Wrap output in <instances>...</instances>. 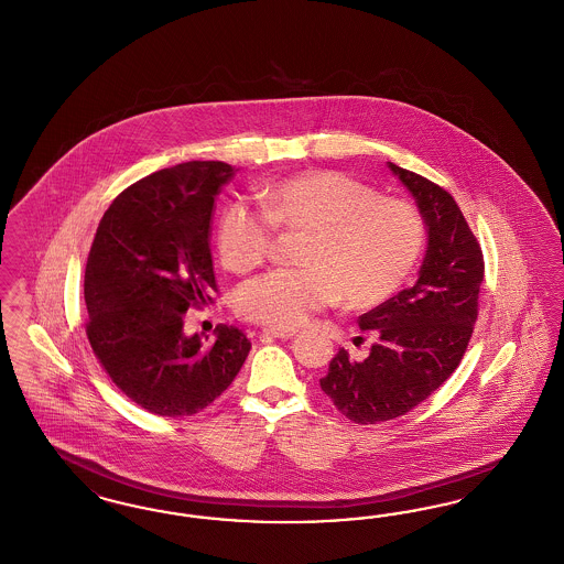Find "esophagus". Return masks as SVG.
I'll use <instances>...</instances> for the list:
<instances>
[{"label": "esophagus", "instance_id": "1", "mask_svg": "<svg viewBox=\"0 0 564 564\" xmlns=\"http://www.w3.org/2000/svg\"><path fill=\"white\" fill-rule=\"evenodd\" d=\"M260 334H262V336H267V338L290 339L295 336V329H274V327H264Z\"/></svg>", "mask_w": 564, "mask_h": 564}]
</instances>
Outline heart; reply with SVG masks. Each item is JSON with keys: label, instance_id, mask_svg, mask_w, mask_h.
<instances>
[{"label": "heart", "instance_id": "b5f03b06", "mask_svg": "<svg viewBox=\"0 0 564 564\" xmlns=\"http://www.w3.org/2000/svg\"><path fill=\"white\" fill-rule=\"evenodd\" d=\"M274 226L306 232L302 269L267 272L237 293L241 316L274 329H295L338 300L352 311L382 304L413 271L426 235L415 205L380 197L341 172H308L267 188L262 207L226 205L218 226L226 267L249 272L264 264Z\"/></svg>", "mask_w": 564, "mask_h": 564}]
</instances>
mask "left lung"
<instances>
[{
	"instance_id": "1",
	"label": "left lung",
	"mask_w": 564,
	"mask_h": 564,
	"mask_svg": "<svg viewBox=\"0 0 564 564\" xmlns=\"http://www.w3.org/2000/svg\"><path fill=\"white\" fill-rule=\"evenodd\" d=\"M388 167L415 197L429 226V249L413 288L359 316L376 341L365 361L339 348L321 390L355 424H380L409 413L449 380L473 338L485 276L482 249L459 205L434 182Z\"/></svg>"
}]
</instances>
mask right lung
<instances>
[{"mask_svg":"<svg viewBox=\"0 0 564 564\" xmlns=\"http://www.w3.org/2000/svg\"><path fill=\"white\" fill-rule=\"evenodd\" d=\"M232 174L223 161L159 170L115 197L91 241L84 295L94 357L130 401L161 417L212 405L251 348L228 325L214 341L182 332L186 311L218 293L212 216Z\"/></svg>","mask_w":564,"mask_h":564,"instance_id":"right-lung-1","label":"right lung"}]
</instances>
